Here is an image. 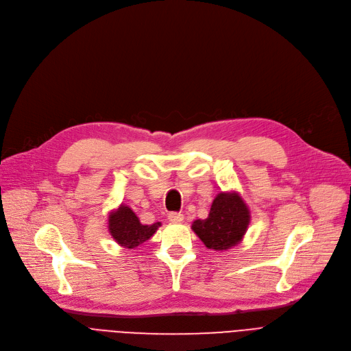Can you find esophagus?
<instances>
[{"label": "esophagus", "mask_w": 351, "mask_h": 351, "mask_svg": "<svg viewBox=\"0 0 351 351\" xmlns=\"http://www.w3.org/2000/svg\"><path fill=\"white\" fill-rule=\"evenodd\" d=\"M168 219H169V222H172V223H180V222H183V215L179 213V212H171L168 215Z\"/></svg>", "instance_id": "obj_1"}]
</instances>
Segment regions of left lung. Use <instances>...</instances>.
Here are the masks:
<instances>
[{
    "instance_id": "1",
    "label": "left lung",
    "mask_w": 351,
    "mask_h": 351,
    "mask_svg": "<svg viewBox=\"0 0 351 351\" xmlns=\"http://www.w3.org/2000/svg\"><path fill=\"white\" fill-rule=\"evenodd\" d=\"M250 222L249 209L237 193L220 192L208 219L195 220L192 229L208 249L226 250L242 241Z\"/></svg>"
}]
</instances>
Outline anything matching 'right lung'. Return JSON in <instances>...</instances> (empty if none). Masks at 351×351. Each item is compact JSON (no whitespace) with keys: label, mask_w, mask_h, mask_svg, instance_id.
Returning a JSON list of instances; mask_svg holds the SVG:
<instances>
[{"label":"right lung","mask_w":351,"mask_h":351,"mask_svg":"<svg viewBox=\"0 0 351 351\" xmlns=\"http://www.w3.org/2000/svg\"><path fill=\"white\" fill-rule=\"evenodd\" d=\"M160 226V222L154 225H142L138 216L128 206L121 205L118 210L109 216V232L115 241L128 249H134L146 242Z\"/></svg>","instance_id":"1"}]
</instances>
